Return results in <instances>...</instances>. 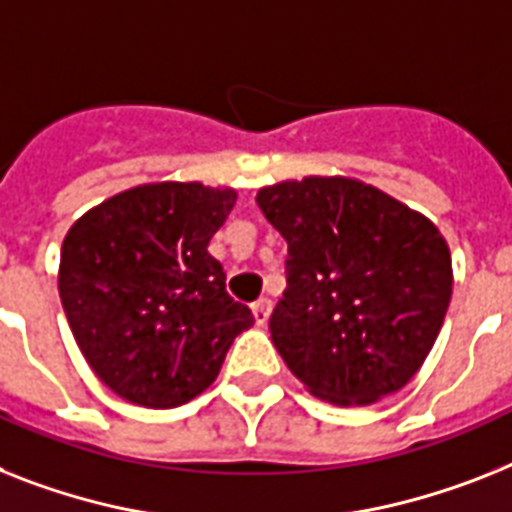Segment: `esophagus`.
I'll return each mask as SVG.
<instances>
[{"mask_svg":"<svg viewBox=\"0 0 512 512\" xmlns=\"http://www.w3.org/2000/svg\"><path fill=\"white\" fill-rule=\"evenodd\" d=\"M251 311H253V319H256V324H261V327H264V324L269 322V314H272V301H269V298H259V301L251 303Z\"/></svg>","mask_w":512,"mask_h":512,"instance_id":"34e87169","label":"esophagus"}]
</instances>
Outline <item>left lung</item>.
<instances>
[{
  "label": "left lung",
  "instance_id": "left-lung-1",
  "mask_svg": "<svg viewBox=\"0 0 512 512\" xmlns=\"http://www.w3.org/2000/svg\"><path fill=\"white\" fill-rule=\"evenodd\" d=\"M287 240L274 348L316 398L369 405L411 382L453 295L434 222L353 177H303L256 193Z\"/></svg>",
  "mask_w": 512,
  "mask_h": 512
}]
</instances>
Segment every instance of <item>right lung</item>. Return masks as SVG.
<instances>
[{"mask_svg":"<svg viewBox=\"0 0 512 512\" xmlns=\"http://www.w3.org/2000/svg\"><path fill=\"white\" fill-rule=\"evenodd\" d=\"M238 193L146 183L101 201L65 235L59 298L80 353L128 403L177 408L217 379L253 327L209 248Z\"/></svg>","mask_w":512,"mask_h":512,"instance_id":"obj_1","label":"right lung"}]
</instances>
